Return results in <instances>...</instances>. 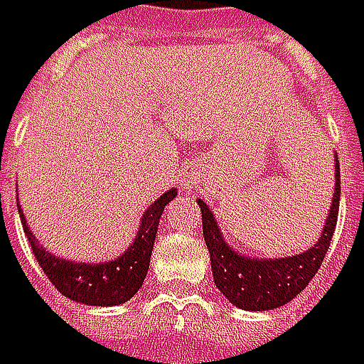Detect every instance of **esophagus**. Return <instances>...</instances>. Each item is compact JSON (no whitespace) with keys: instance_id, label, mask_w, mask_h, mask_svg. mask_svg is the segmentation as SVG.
<instances>
[{"instance_id":"obj_1","label":"esophagus","mask_w":364,"mask_h":364,"mask_svg":"<svg viewBox=\"0 0 364 364\" xmlns=\"http://www.w3.org/2000/svg\"><path fill=\"white\" fill-rule=\"evenodd\" d=\"M200 181V173L196 171V168H183V173H181V185H183V189H191L196 183Z\"/></svg>"}]
</instances>
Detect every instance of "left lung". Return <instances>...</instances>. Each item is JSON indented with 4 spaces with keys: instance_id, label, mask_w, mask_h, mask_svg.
<instances>
[{
    "instance_id": "obj_1",
    "label": "left lung",
    "mask_w": 364,
    "mask_h": 364,
    "mask_svg": "<svg viewBox=\"0 0 364 364\" xmlns=\"http://www.w3.org/2000/svg\"><path fill=\"white\" fill-rule=\"evenodd\" d=\"M339 193V162L335 160V193L331 200L323 236L308 251L280 259H259L234 251L221 236V230L208 204L198 200V206L202 210L204 242L210 253L213 278L225 299H230V304H234L236 308L251 312L274 310L295 299L316 276L327 255L337 225Z\"/></svg>"
}]
</instances>
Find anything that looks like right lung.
I'll return each instance as SVG.
<instances>
[{
    "label": "right lung",
    "mask_w": 364,
    "mask_h": 364,
    "mask_svg": "<svg viewBox=\"0 0 364 364\" xmlns=\"http://www.w3.org/2000/svg\"><path fill=\"white\" fill-rule=\"evenodd\" d=\"M175 196H177V189L164 191L145 210L139 232H136V238L126 249V253H122L117 259L105 261V263H80V261H69V259H60L56 255L48 253L31 234L18 200H16V206H18L25 236L29 238V245L33 249L37 263L41 265L48 280L56 287V291L77 304L105 308V306H119V304L128 301L141 289V284L147 276V269H149V259H151V251H154V240L158 234L160 217H162L166 204Z\"/></svg>",
    "instance_id": "obj_1"
}]
</instances>
